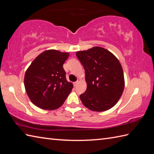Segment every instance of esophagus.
<instances>
[{
	"instance_id": "34e87169",
	"label": "esophagus",
	"mask_w": 154,
	"mask_h": 154,
	"mask_svg": "<svg viewBox=\"0 0 154 154\" xmlns=\"http://www.w3.org/2000/svg\"><path fill=\"white\" fill-rule=\"evenodd\" d=\"M79 83V81H76V82H75L74 83V86L75 87V86H77V85Z\"/></svg>"
}]
</instances>
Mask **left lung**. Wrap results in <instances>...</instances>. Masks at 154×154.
I'll return each mask as SVG.
<instances>
[{"instance_id":"left-lung-1","label":"left lung","mask_w":154,"mask_h":154,"mask_svg":"<svg viewBox=\"0 0 154 154\" xmlns=\"http://www.w3.org/2000/svg\"><path fill=\"white\" fill-rule=\"evenodd\" d=\"M76 55L85 72L87 90L80 95L88 109L97 112L109 110L117 103L124 88L122 67L109 50L94 47L77 51Z\"/></svg>"}]
</instances>
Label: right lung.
<instances>
[{"instance_id":"add662e5","label":"right lung","mask_w":154,"mask_h":154,"mask_svg":"<svg viewBox=\"0 0 154 154\" xmlns=\"http://www.w3.org/2000/svg\"><path fill=\"white\" fill-rule=\"evenodd\" d=\"M69 53L55 50L42 52L32 62L24 76V87L30 100L44 110H55L65 102L73 89L63 67Z\"/></svg>"}]
</instances>
